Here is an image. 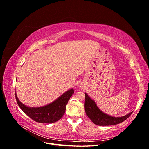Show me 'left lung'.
<instances>
[{"mask_svg":"<svg viewBox=\"0 0 149 149\" xmlns=\"http://www.w3.org/2000/svg\"><path fill=\"white\" fill-rule=\"evenodd\" d=\"M84 110L88 118L94 124L98 125H112L119 124L127 119L132 112L123 117L115 118L104 113L97 106L96 102L85 93Z\"/></svg>","mask_w":149,"mask_h":149,"instance_id":"1","label":"left lung"}]
</instances>
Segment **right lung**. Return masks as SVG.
I'll return each mask as SVG.
<instances>
[{"label":"right lung","instance_id":"1","mask_svg":"<svg viewBox=\"0 0 149 149\" xmlns=\"http://www.w3.org/2000/svg\"><path fill=\"white\" fill-rule=\"evenodd\" d=\"M73 93V89H71L62 94L55 101L47 106L40 107L26 106L19 100L16 93L15 97L20 109L31 119L37 123L49 124L55 123L62 118L65 112L67 103Z\"/></svg>","mask_w":149,"mask_h":149}]
</instances>
